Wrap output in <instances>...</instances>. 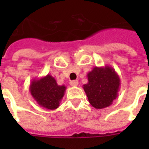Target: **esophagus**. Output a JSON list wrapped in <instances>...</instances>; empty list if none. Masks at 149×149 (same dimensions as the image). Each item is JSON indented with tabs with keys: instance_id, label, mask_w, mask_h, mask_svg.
Returning a JSON list of instances; mask_svg holds the SVG:
<instances>
[{
	"instance_id": "esophagus-1",
	"label": "esophagus",
	"mask_w": 149,
	"mask_h": 149,
	"mask_svg": "<svg viewBox=\"0 0 149 149\" xmlns=\"http://www.w3.org/2000/svg\"><path fill=\"white\" fill-rule=\"evenodd\" d=\"M69 84H70V85H71V86L76 87V86H77L78 85V81H71Z\"/></svg>"
}]
</instances>
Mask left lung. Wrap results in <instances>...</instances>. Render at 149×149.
Here are the masks:
<instances>
[{
    "instance_id": "left-lung-1",
    "label": "left lung",
    "mask_w": 149,
    "mask_h": 149,
    "mask_svg": "<svg viewBox=\"0 0 149 149\" xmlns=\"http://www.w3.org/2000/svg\"><path fill=\"white\" fill-rule=\"evenodd\" d=\"M88 83L83 85L89 103L97 109L110 106L118 96L120 80L110 66L95 67L87 74Z\"/></svg>"
}]
</instances>
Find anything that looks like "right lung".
Returning <instances> with one entry per match:
<instances>
[{
  "label": "right lung",
  "mask_w": 149,
  "mask_h": 149,
  "mask_svg": "<svg viewBox=\"0 0 149 149\" xmlns=\"http://www.w3.org/2000/svg\"><path fill=\"white\" fill-rule=\"evenodd\" d=\"M66 87L58 85L55 78L48 74L40 79H33L29 91L40 106L50 110L57 109L65 95Z\"/></svg>",
  "instance_id": "add662e5"
}]
</instances>
